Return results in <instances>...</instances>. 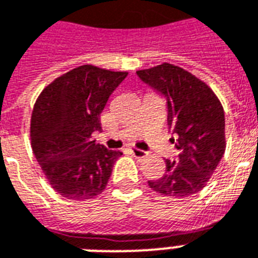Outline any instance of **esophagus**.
I'll list each match as a JSON object with an SVG mask.
<instances>
[{"label":"esophagus","mask_w":258,"mask_h":258,"mask_svg":"<svg viewBox=\"0 0 258 258\" xmlns=\"http://www.w3.org/2000/svg\"><path fill=\"white\" fill-rule=\"evenodd\" d=\"M130 151H131V154H133L134 157H137V158H143V157H146L147 154L146 151L141 150V149H137V147H131Z\"/></svg>","instance_id":"esophagus-1"}]
</instances>
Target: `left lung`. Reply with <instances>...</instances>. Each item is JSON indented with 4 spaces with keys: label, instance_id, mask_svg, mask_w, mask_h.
Segmentation results:
<instances>
[{
    "label": "left lung",
    "instance_id": "1",
    "mask_svg": "<svg viewBox=\"0 0 258 258\" xmlns=\"http://www.w3.org/2000/svg\"><path fill=\"white\" fill-rule=\"evenodd\" d=\"M166 100L168 127L176 134V160H166L161 178L149 186L158 194L185 198L206 186L225 154V112L215 93L199 78L170 63L137 72ZM174 142V138H173Z\"/></svg>",
    "mask_w": 258,
    "mask_h": 258
}]
</instances>
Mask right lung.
Listing matches in <instances>:
<instances>
[{
	"label": "right lung",
	"instance_id": "add662e5",
	"mask_svg": "<svg viewBox=\"0 0 258 258\" xmlns=\"http://www.w3.org/2000/svg\"><path fill=\"white\" fill-rule=\"evenodd\" d=\"M128 73L84 64L44 88L31 117L33 154L56 192L73 200L101 194L119 150L92 139L101 131L100 115Z\"/></svg>",
	"mask_w": 258,
	"mask_h": 258
}]
</instances>
